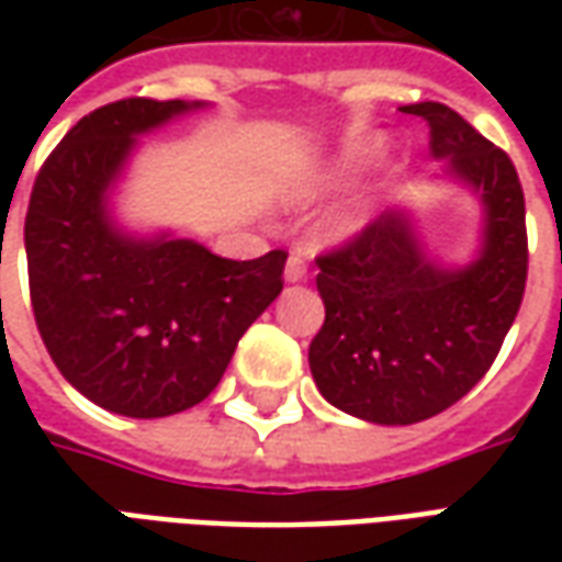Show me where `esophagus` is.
Returning <instances> with one entry per match:
<instances>
[{
  "instance_id": "obj_1",
  "label": "esophagus",
  "mask_w": 562,
  "mask_h": 562,
  "mask_svg": "<svg viewBox=\"0 0 562 562\" xmlns=\"http://www.w3.org/2000/svg\"><path fill=\"white\" fill-rule=\"evenodd\" d=\"M310 277V265H306L304 252H292L289 261H285V280L289 282H301Z\"/></svg>"
}]
</instances>
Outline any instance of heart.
I'll use <instances>...</instances> for the list:
<instances>
[{
	"label": "heart",
	"instance_id": "1",
	"mask_svg": "<svg viewBox=\"0 0 562 562\" xmlns=\"http://www.w3.org/2000/svg\"><path fill=\"white\" fill-rule=\"evenodd\" d=\"M376 156V144H355L346 156H342V161L334 168V180H340V177H346V173L358 171V168H364L367 161Z\"/></svg>",
	"mask_w": 562,
	"mask_h": 562
}]
</instances>
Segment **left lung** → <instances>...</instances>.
I'll return each instance as SVG.
<instances>
[{
  "instance_id": "obj_1",
  "label": "left lung",
  "mask_w": 562,
  "mask_h": 562,
  "mask_svg": "<svg viewBox=\"0 0 562 562\" xmlns=\"http://www.w3.org/2000/svg\"><path fill=\"white\" fill-rule=\"evenodd\" d=\"M430 126V149L487 207L482 258L434 268L401 213H382L318 252L325 325L310 370L325 401L373 424H415L446 413L491 370L527 285V210L518 171L448 104H403Z\"/></svg>"
}]
</instances>
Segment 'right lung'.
<instances>
[{"instance_id":"1","label":"right lung","mask_w":562,"mask_h":562,"mask_svg":"<svg viewBox=\"0 0 562 562\" xmlns=\"http://www.w3.org/2000/svg\"><path fill=\"white\" fill-rule=\"evenodd\" d=\"M189 108L140 95L95 108L44 159L26 210L44 346L83 397L128 418L204 401L237 340L282 292L285 249L232 261L192 240H132L104 216V189L135 135Z\"/></svg>"}]
</instances>
